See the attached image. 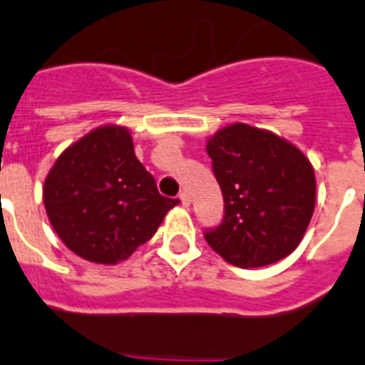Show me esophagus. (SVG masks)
<instances>
[{
    "mask_svg": "<svg viewBox=\"0 0 365 365\" xmlns=\"http://www.w3.org/2000/svg\"><path fill=\"white\" fill-rule=\"evenodd\" d=\"M180 202H182L183 207H189L190 205V194L183 190V192L180 194Z\"/></svg>",
    "mask_w": 365,
    "mask_h": 365,
    "instance_id": "1",
    "label": "esophagus"
}]
</instances>
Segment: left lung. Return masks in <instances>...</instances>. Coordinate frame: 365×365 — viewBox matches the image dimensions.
<instances>
[{"label":"left lung","mask_w":365,"mask_h":365,"mask_svg":"<svg viewBox=\"0 0 365 365\" xmlns=\"http://www.w3.org/2000/svg\"><path fill=\"white\" fill-rule=\"evenodd\" d=\"M225 202L223 223L205 232L227 263L267 267L290 255L315 209V171L308 156L268 129L236 122L207 138Z\"/></svg>","instance_id":"8db88e82"}]
</instances>
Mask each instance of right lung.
I'll return each instance as SVG.
<instances>
[{
    "label": "right lung",
    "mask_w": 365,
    "mask_h": 365,
    "mask_svg": "<svg viewBox=\"0 0 365 365\" xmlns=\"http://www.w3.org/2000/svg\"><path fill=\"white\" fill-rule=\"evenodd\" d=\"M43 203L73 254L117 264L148 243L180 200L165 198L138 162L131 131L104 124L68 145L44 178Z\"/></svg>",
    "instance_id": "1"
}]
</instances>
